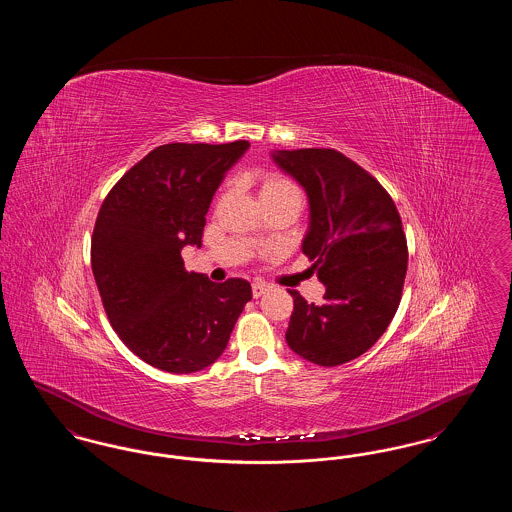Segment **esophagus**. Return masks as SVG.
<instances>
[{"label": "esophagus", "mask_w": 512, "mask_h": 512, "mask_svg": "<svg viewBox=\"0 0 512 512\" xmlns=\"http://www.w3.org/2000/svg\"><path fill=\"white\" fill-rule=\"evenodd\" d=\"M268 292V286L265 282H255L253 286H251V293H253V297L257 299V297H261L263 293Z\"/></svg>", "instance_id": "obj_1"}]
</instances>
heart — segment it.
Segmentation results:
<instances>
[{
  "label": "heart",
  "mask_w": 512,
  "mask_h": 512,
  "mask_svg": "<svg viewBox=\"0 0 512 512\" xmlns=\"http://www.w3.org/2000/svg\"><path fill=\"white\" fill-rule=\"evenodd\" d=\"M282 195H299V188L295 182L282 176V174H268L261 182L259 197L263 199H272V197H282Z\"/></svg>",
  "instance_id": "1"
}]
</instances>
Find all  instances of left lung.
<instances>
[{"mask_svg":"<svg viewBox=\"0 0 512 512\" xmlns=\"http://www.w3.org/2000/svg\"><path fill=\"white\" fill-rule=\"evenodd\" d=\"M272 157L309 195L303 253L326 286L322 305L288 290L293 313L286 341L315 365L349 363L388 330L403 295L409 249L399 211L370 172L336 149L305 147Z\"/></svg>","mask_w":512,"mask_h":512,"instance_id":"left-lung-1","label":"left lung"}]
</instances>
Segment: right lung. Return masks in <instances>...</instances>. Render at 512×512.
<instances>
[{
  "mask_svg": "<svg viewBox=\"0 0 512 512\" xmlns=\"http://www.w3.org/2000/svg\"><path fill=\"white\" fill-rule=\"evenodd\" d=\"M247 147H155L101 203L92 272L113 330L147 365L174 374L213 365L251 299L247 280L215 284L180 255L201 245L211 199Z\"/></svg>",
  "mask_w": 512,
  "mask_h": 512,
  "instance_id": "1",
  "label": "right lung"
}]
</instances>
